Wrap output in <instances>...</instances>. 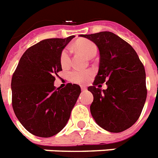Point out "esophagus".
<instances>
[{
	"instance_id": "obj_1",
	"label": "esophagus",
	"mask_w": 158,
	"mask_h": 158,
	"mask_svg": "<svg viewBox=\"0 0 158 158\" xmlns=\"http://www.w3.org/2000/svg\"><path fill=\"white\" fill-rule=\"evenodd\" d=\"M87 89V88L85 87V86H81V90L82 91H85V90Z\"/></svg>"
}]
</instances>
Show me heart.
Segmentation results:
<instances>
[{
    "label": "heart",
    "instance_id": "b5f03b06",
    "mask_svg": "<svg viewBox=\"0 0 158 158\" xmlns=\"http://www.w3.org/2000/svg\"><path fill=\"white\" fill-rule=\"evenodd\" d=\"M74 47L86 57L93 58L97 53V46L92 41L88 40H79L74 44ZM60 65L63 69H67L70 65V50L65 48L62 50L60 57ZM92 76V72L90 70H74L69 74V79L73 83L84 84L90 79Z\"/></svg>",
    "mask_w": 158,
    "mask_h": 158
}]
</instances>
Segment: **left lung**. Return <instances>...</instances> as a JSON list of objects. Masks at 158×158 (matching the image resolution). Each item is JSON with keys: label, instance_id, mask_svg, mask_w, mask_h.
<instances>
[{"label": "left lung", "instance_id": "obj_1", "mask_svg": "<svg viewBox=\"0 0 158 158\" xmlns=\"http://www.w3.org/2000/svg\"><path fill=\"white\" fill-rule=\"evenodd\" d=\"M80 36L94 42L100 55L98 74L88 88L94 96L91 114L103 129L123 132L137 122L146 101L144 66L134 49L115 34L102 31ZM104 81L108 88L102 90L99 84Z\"/></svg>", "mask_w": 158, "mask_h": 158}]
</instances>
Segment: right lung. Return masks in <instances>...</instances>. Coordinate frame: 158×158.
I'll return each instance as SVG.
<instances>
[{"mask_svg":"<svg viewBox=\"0 0 158 158\" xmlns=\"http://www.w3.org/2000/svg\"><path fill=\"white\" fill-rule=\"evenodd\" d=\"M47 39L29 48L20 58L11 79L12 107L18 120L28 132L50 138L63 129L81 93L78 84L55 87L62 70L60 57L74 38Z\"/></svg>","mask_w":158,"mask_h":158,"instance_id":"right-lung-1","label":"right lung"}]
</instances>
